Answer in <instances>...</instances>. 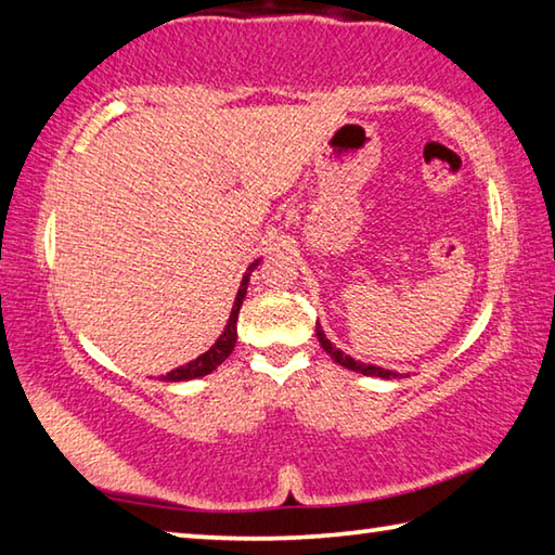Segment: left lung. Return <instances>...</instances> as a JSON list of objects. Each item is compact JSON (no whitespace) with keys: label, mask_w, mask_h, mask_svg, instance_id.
I'll list each match as a JSON object with an SVG mask.
<instances>
[{"label":"left lung","mask_w":555,"mask_h":555,"mask_svg":"<svg viewBox=\"0 0 555 555\" xmlns=\"http://www.w3.org/2000/svg\"><path fill=\"white\" fill-rule=\"evenodd\" d=\"M315 335H318V343H321L323 350H325L327 354H331L337 364H343V367L352 370V372H360V374H364V377H382V379L399 377L397 372L384 370V367H374V364H364V362H360V360H354V357L345 354V352L340 350V347H335L331 340H327L325 333L321 331V325H318V323H315Z\"/></svg>","instance_id":"left-lung-1"}]
</instances>
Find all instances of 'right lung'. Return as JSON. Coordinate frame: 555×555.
<instances>
[{
  "mask_svg": "<svg viewBox=\"0 0 555 555\" xmlns=\"http://www.w3.org/2000/svg\"><path fill=\"white\" fill-rule=\"evenodd\" d=\"M257 264H259V259L255 261V264H249L247 274L242 276V284H240V291H237V298H234L230 321H228V325H224L222 335L218 337V340H215V345L210 347L208 352H203L201 357H195V360L183 364V367H176V370H171L168 374H164V382H188V379L205 377V374H210L212 370H218L220 364H222L224 360H228L230 352L234 350V343H237V318H240V308H242L244 296H247L249 276H251V271L257 269Z\"/></svg>",
  "mask_w": 555,
  "mask_h": 555,
  "instance_id": "1",
  "label": "right lung"
}]
</instances>
